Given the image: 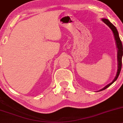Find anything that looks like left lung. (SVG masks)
Instances as JSON below:
<instances>
[{
  "label": "left lung",
  "mask_w": 123,
  "mask_h": 123,
  "mask_svg": "<svg viewBox=\"0 0 123 123\" xmlns=\"http://www.w3.org/2000/svg\"><path fill=\"white\" fill-rule=\"evenodd\" d=\"M102 20L104 23H105V24L107 25L111 29V30L113 32V34H114L115 40H116V44H117V49H118V55H117V59H118V70H117V75H116V77H115V79L113 80V81L111 83H110V84H108V85H107L105 87H104L103 88L100 90V91L104 90H105V88L109 87L111 85V84H113V83L117 79V78H118V76H119L120 72H121V66H122V57H123V44H122V43H121V41L120 39L118 31H117L116 27H115L114 25L112 24L110 22L109 20L106 19H103Z\"/></svg>",
  "instance_id": "1"
}]
</instances>
